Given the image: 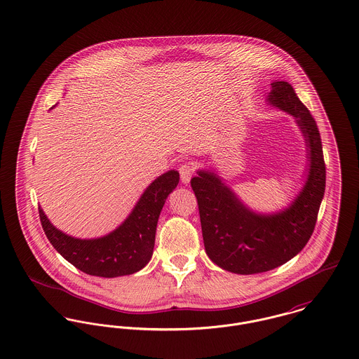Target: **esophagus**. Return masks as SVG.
Listing matches in <instances>:
<instances>
[{"mask_svg": "<svg viewBox=\"0 0 359 359\" xmlns=\"http://www.w3.org/2000/svg\"><path fill=\"white\" fill-rule=\"evenodd\" d=\"M179 173H180V179L183 183H189L194 173L193 164L191 163H183L179 166Z\"/></svg>", "mask_w": 359, "mask_h": 359, "instance_id": "34e87169", "label": "esophagus"}]
</instances>
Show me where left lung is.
<instances>
[{
  "label": "left lung",
  "instance_id": "obj_1",
  "mask_svg": "<svg viewBox=\"0 0 359 359\" xmlns=\"http://www.w3.org/2000/svg\"><path fill=\"white\" fill-rule=\"evenodd\" d=\"M268 100L297 117L310 149L309 177L295 202L281 213L258 216L246 209L215 173L199 172L191 179L206 254L232 273L268 272L295 257L314 231L325 191L321 137L310 111L287 82L272 83Z\"/></svg>",
  "mask_w": 359,
  "mask_h": 359
}]
</instances>
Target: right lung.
<instances>
[{"mask_svg": "<svg viewBox=\"0 0 359 359\" xmlns=\"http://www.w3.org/2000/svg\"><path fill=\"white\" fill-rule=\"evenodd\" d=\"M179 183L169 170L156 179L140 196L130 217L108 236L82 241L55 229L39 209L42 228L53 248L75 268L91 276L117 277L140 271L151 258L156 228L166 196Z\"/></svg>", "mask_w": 359, "mask_h": 359, "instance_id": "1", "label": "right lung"}]
</instances>
